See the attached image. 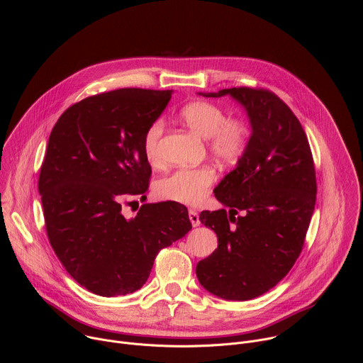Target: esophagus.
I'll return each mask as SVG.
<instances>
[{"instance_id":"34e87169","label":"esophagus","mask_w":363,"mask_h":363,"mask_svg":"<svg viewBox=\"0 0 363 363\" xmlns=\"http://www.w3.org/2000/svg\"><path fill=\"white\" fill-rule=\"evenodd\" d=\"M189 221H191L192 227H198L201 224L199 216H198V213L195 210H189Z\"/></svg>"}]
</instances>
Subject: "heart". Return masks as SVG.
<instances>
[{
	"instance_id": "1",
	"label": "heart",
	"mask_w": 363,
	"mask_h": 363,
	"mask_svg": "<svg viewBox=\"0 0 363 363\" xmlns=\"http://www.w3.org/2000/svg\"><path fill=\"white\" fill-rule=\"evenodd\" d=\"M179 115L191 130L206 139L216 158L233 164L245 153L250 142L248 125L241 119H228L227 112L216 103L194 100L186 103ZM162 133L164 123L161 121L152 122L143 133V155L150 165L161 164ZM216 179L217 175L211 167L181 168L160 179L155 191L167 201L198 205L208 195Z\"/></svg>"
}]
</instances>
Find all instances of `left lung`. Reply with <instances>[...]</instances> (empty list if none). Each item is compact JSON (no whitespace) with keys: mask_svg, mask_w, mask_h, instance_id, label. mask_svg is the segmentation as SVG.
<instances>
[{"mask_svg":"<svg viewBox=\"0 0 363 363\" xmlns=\"http://www.w3.org/2000/svg\"><path fill=\"white\" fill-rule=\"evenodd\" d=\"M199 94L237 100L251 136L235 169L214 189L230 211L199 216L216 231L218 248L196 264V277L214 296L251 300L273 289L301 252L316 203L312 150L298 119L269 90L233 87Z\"/></svg>","mask_w":363,"mask_h":363,"instance_id":"obj_1","label":"left lung"}]
</instances>
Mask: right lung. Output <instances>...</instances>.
<instances>
[{
  "label": "right lung",
  "mask_w": 363,
  "mask_h": 363,
  "mask_svg": "<svg viewBox=\"0 0 363 363\" xmlns=\"http://www.w3.org/2000/svg\"><path fill=\"white\" fill-rule=\"evenodd\" d=\"M172 91L119 89L86 97L50 133L38 178L48 241L66 272L94 294L139 290L160 250L192 228L175 202L143 203L133 218L122 214V198L147 189L143 133Z\"/></svg>",
  "instance_id": "right-lung-1"
}]
</instances>
